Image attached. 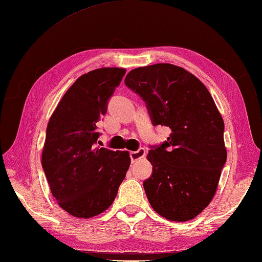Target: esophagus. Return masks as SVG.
I'll return each mask as SVG.
<instances>
[{
  "label": "esophagus",
  "instance_id": "1",
  "mask_svg": "<svg viewBox=\"0 0 262 262\" xmlns=\"http://www.w3.org/2000/svg\"><path fill=\"white\" fill-rule=\"evenodd\" d=\"M146 155V151L145 148H140L138 151H134V152H130V159H132V162L134 163L136 162L137 160H140L142 158H144Z\"/></svg>",
  "mask_w": 262,
  "mask_h": 262
}]
</instances>
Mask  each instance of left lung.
Segmentation results:
<instances>
[{
    "instance_id": "8db88e82",
    "label": "left lung",
    "mask_w": 262,
    "mask_h": 262,
    "mask_svg": "<svg viewBox=\"0 0 262 262\" xmlns=\"http://www.w3.org/2000/svg\"><path fill=\"white\" fill-rule=\"evenodd\" d=\"M125 83L146 102L153 125L171 129L147 155L153 165L144 181L148 202L166 220L190 221L214 198L226 162L222 115L207 88L180 66L137 68Z\"/></svg>"
}]
</instances>
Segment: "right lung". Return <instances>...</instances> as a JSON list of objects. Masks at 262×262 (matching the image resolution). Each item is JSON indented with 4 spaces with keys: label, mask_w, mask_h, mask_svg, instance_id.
Returning a JSON list of instances; mask_svg holds the SVG:
<instances>
[{
    "label": "right lung",
    "mask_w": 262,
    "mask_h": 262,
    "mask_svg": "<svg viewBox=\"0 0 262 262\" xmlns=\"http://www.w3.org/2000/svg\"><path fill=\"white\" fill-rule=\"evenodd\" d=\"M125 73V69L101 68L81 75L48 121L41 165L59 207L77 219L108 209L130 165L128 151L96 145V124Z\"/></svg>",
    "instance_id": "1"
}]
</instances>
